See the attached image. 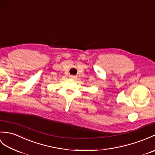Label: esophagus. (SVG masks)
<instances>
[{"label":"esophagus","instance_id":"obj_1","mask_svg":"<svg viewBox=\"0 0 155 155\" xmlns=\"http://www.w3.org/2000/svg\"><path fill=\"white\" fill-rule=\"evenodd\" d=\"M69 77L71 78H72V79H76L77 78V77L76 76H74V75H71Z\"/></svg>","mask_w":155,"mask_h":155}]
</instances>
